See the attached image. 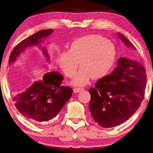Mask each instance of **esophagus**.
Listing matches in <instances>:
<instances>
[{
    "instance_id": "1",
    "label": "esophagus",
    "mask_w": 153,
    "mask_h": 153,
    "mask_svg": "<svg viewBox=\"0 0 153 153\" xmlns=\"http://www.w3.org/2000/svg\"><path fill=\"white\" fill-rule=\"evenodd\" d=\"M83 90V88H73V92L74 93H78V92H80Z\"/></svg>"
}]
</instances>
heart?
I'll list each match as a JSON object with an SVG mask.
<instances>
[{"instance_id": "1", "label": "heart", "mask_w": 153, "mask_h": 153, "mask_svg": "<svg viewBox=\"0 0 153 153\" xmlns=\"http://www.w3.org/2000/svg\"><path fill=\"white\" fill-rule=\"evenodd\" d=\"M115 57L113 42L100 35H88L74 40L69 50L61 52L57 63L67 77L73 78L80 62L81 69L71 84L84 86L92 77L99 79L106 75L113 65Z\"/></svg>"}]
</instances>
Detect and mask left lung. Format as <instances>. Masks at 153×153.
I'll use <instances>...</instances> for the list:
<instances>
[{"label": "left lung", "mask_w": 153, "mask_h": 153, "mask_svg": "<svg viewBox=\"0 0 153 153\" xmlns=\"http://www.w3.org/2000/svg\"><path fill=\"white\" fill-rule=\"evenodd\" d=\"M118 36L128 48L136 50L121 33ZM110 74L97 81L89 89V109L94 120L103 128L120 125L140 107L145 96V67L135 61L121 57Z\"/></svg>", "instance_id": "obj_1"}]
</instances>
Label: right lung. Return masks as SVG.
<instances>
[{"label": "right lung", "mask_w": 153, "mask_h": 153, "mask_svg": "<svg viewBox=\"0 0 153 153\" xmlns=\"http://www.w3.org/2000/svg\"><path fill=\"white\" fill-rule=\"evenodd\" d=\"M53 31L51 29L41 30L22 40L10 54V65L15 63L27 48L35 46L41 50L46 62L50 63L48 52L41 43ZM63 80L62 74L52 71L46 73L42 80L34 82L25 91L14 93L13 100L17 109L23 117L37 124L56 117L73 94L71 88L61 85Z\"/></svg>", "instance_id": "add662e5"}]
</instances>
